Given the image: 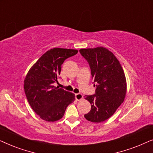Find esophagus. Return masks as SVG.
Masks as SVG:
<instances>
[{
	"instance_id": "obj_1",
	"label": "esophagus",
	"mask_w": 153,
	"mask_h": 153,
	"mask_svg": "<svg viewBox=\"0 0 153 153\" xmlns=\"http://www.w3.org/2000/svg\"><path fill=\"white\" fill-rule=\"evenodd\" d=\"M75 98H76V100H78V101H79V100H82L83 95H82V94H81V93L75 94Z\"/></svg>"
}]
</instances>
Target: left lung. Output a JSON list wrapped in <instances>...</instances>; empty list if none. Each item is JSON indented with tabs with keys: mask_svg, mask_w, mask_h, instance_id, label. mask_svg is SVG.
I'll return each mask as SVG.
<instances>
[{
	"mask_svg": "<svg viewBox=\"0 0 153 153\" xmlns=\"http://www.w3.org/2000/svg\"><path fill=\"white\" fill-rule=\"evenodd\" d=\"M81 56L88 62L93 79L95 94L86 95L91 109L84 115L93 123H101L109 118L124 101L127 82L123 69L112 52L100 47L81 49Z\"/></svg>",
	"mask_w": 153,
	"mask_h": 153,
	"instance_id": "obj_1",
	"label": "left lung"
}]
</instances>
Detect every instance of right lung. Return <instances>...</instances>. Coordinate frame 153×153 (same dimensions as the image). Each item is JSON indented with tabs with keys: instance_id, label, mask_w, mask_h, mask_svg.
Instances as JSON below:
<instances>
[{
	"instance_id": "obj_1",
	"label": "right lung",
	"mask_w": 153,
	"mask_h": 153,
	"mask_svg": "<svg viewBox=\"0 0 153 153\" xmlns=\"http://www.w3.org/2000/svg\"><path fill=\"white\" fill-rule=\"evenodd\" d=\"M78 53L76 49L53 48L31 67L24 79V91L33 110L44 120L54 122L64 116L75 100L74 93L55 87L65 60Z\"/></svg>"
}]
</instances>
